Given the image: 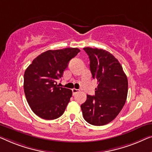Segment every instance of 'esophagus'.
Segmentation results:
<instances>
[{"label": "esophagus", "mask_w": 152, "mask_h": 152, "mask_svg": "<svg viewBox=\"0 0 152 152\" xmlns=\"http://www.w3.org/2000/svg\"><path fill=\"white\" fill-rule=\"evenodd\" d=\"M79 91V89H76L75 88L72 89V94H73V95H75L76 93H78Z\"/></svg>", "instance_id": "1"}]
</instances>
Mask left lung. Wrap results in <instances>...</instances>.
Returning a JSON list of instances; mask_svg holds the SVG:
<instances>
[{"mask_svg":"<svg viewBox=\"0 0 152 152\" xmlns=\"http://www.w3.org/2000/svg\"><path fill=\"white\" fill-rule=\"evenodd\" d=\"M89 56L92 78L96 79L95 95H87L81 104L83 118L96 126L112 121L123 109L128 91V81L119 61L112 54L102 49L85 48Z\"/></svg>","mask_w":152,"mask_h":152,"instance_id":"1","label":"left lung"}]
</instances>
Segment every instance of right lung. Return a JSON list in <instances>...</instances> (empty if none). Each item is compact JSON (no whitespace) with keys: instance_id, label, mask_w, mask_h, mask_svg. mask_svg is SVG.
Returning <instances> with one entry per match:
<instances>
[{"instance_id":"right-lung-1","label":"right lung","mask_w":152,"mask_h":152,"mask_svg":"<svg viewBox=\"0 0 152 152\" xmlns=\"http://www.w3.org/2000/svg\"><path fill=\"white\" fill-rule=\"evenodd\" d=\"M80 51L72 48L46 51L34 58L25 70V97L31 110L40 118L56 119L65 112L72 91L59 87L56 80Z\"/></svg>"}]
</instances>
